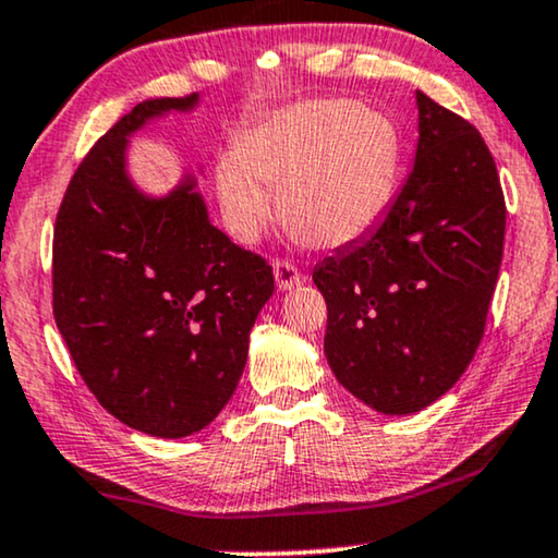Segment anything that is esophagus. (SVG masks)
<instances>
[{"label":"esophagus","mask_w":558,"mask_h":558,"mask_svg":"<svg viewBox=\"0 0 558 558\" xmlns=\"http://www.w3.org/2000/svg\"><path fill=\"white\" fill-rule=\"evenodd\" d=\"M274 279H277V289L279 292H287V289H294L296 284H302L304 277L300 274V269L287 258L274 264Z\"/></svg>","instance_id":"esophagus-1"}]
</instances>
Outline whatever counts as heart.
<instances>
[{"label":"heart","instance_id":"b5f03b06","mask_svg":"<svg viewBox=\"0 0 558 558\" xmlns=\"http://www.w3.org/2000/svg\"><path fill=\"white\" fill-rule=\"evenodd\" d=\"M399 134L384 113L353 101H302L266 113L216 170L218 203L239 241H256L281 218L317 248L348 246L371 231L391 203Z\"/></svg>","mask_w":558,"mask_h":558}]
</instances>
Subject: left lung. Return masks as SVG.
Segmentation results:
<instances>
[{"label":"left lung","instance_id":"left-lung-1","mask_svg":"<svg viewBox=\"0 0 558 558\" xmlns=\"http://www.w3.org/2000/svg\"><path fill=\"white\" fill-rule=\"evenodd\" d=\"M416 157L361 241L315 266L335 378L388 416L445 396L483 340L506 239L495 159L470 121L416 90Z\"/></svg>","mask_w":558,"mask_h":558}]
</instances>
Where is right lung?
Segmentation results:
<instances>
[{
  "label": "right lung",
  "mask_w": 558,
  "mask_h": 558,
  "mask_svg": "<svg viewBox=\"0 0 558 558\" xmlns=\"http://www.w3.org/2000/svg\"><path fill=\"white\" fill-rule=\"evenodd\" d=\"M201 96L149 98L75 170L52 235V312L98 403L136 432L180 439L231 401L271 266L210 223L193 174L162 197L126 170L129 136Z\"/></svg>",
  "instance_id": "add662e5"
}]
</instances>
